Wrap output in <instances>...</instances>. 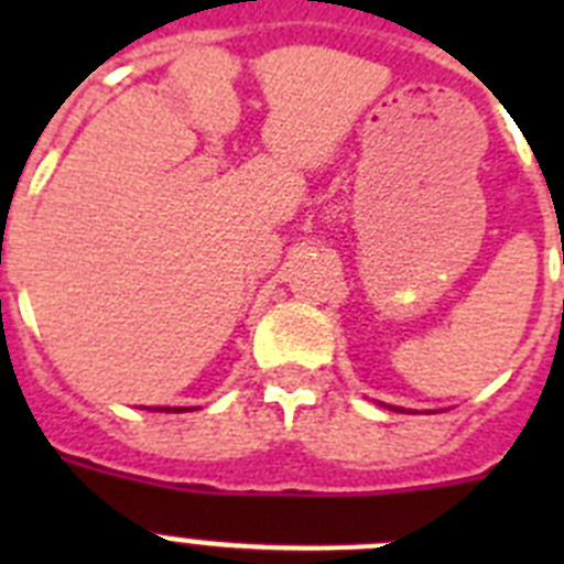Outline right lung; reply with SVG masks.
I'll return each mask as SVG.
<instances>
[{
	"label": "right lung",
	"mask_w": 564,
	"mask_h": 564,
	"mask_svg": "<svg viewBox=\"0 0 564 564\" xmlns=\"http://www.w3.org/2000/svg\"><path fill=\"white\" fill-rule=\"evenodd\" d=\"M169 412V410H166ZM174 412H186V410H174Z\"/></svg>",
	"instance_id": "1"
}]
</instances>
